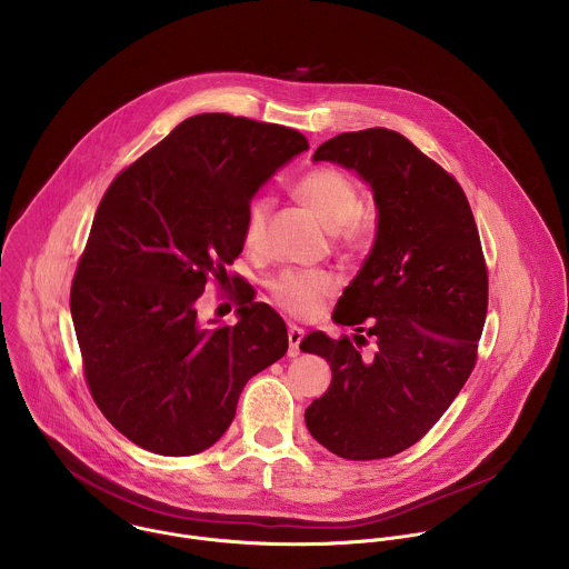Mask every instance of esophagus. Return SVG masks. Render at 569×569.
<instances>
[{
	"instance_id": "34e87169",
	"label": "esophagus",
	"mask_w": 569,
	"mask_h": 569,
	"mask_svg": "<svg viewBox=\"0 0 569 569\" xmlns=\"http://www.w3.org/2000/svg\"><path fill=\"white\" fill-rule=\"evenodd\" d=\"M302 336H305V331H302L300 327L289 325V356H291V358L300 356V342H302Z\"/></svg>"
}]
</instances>
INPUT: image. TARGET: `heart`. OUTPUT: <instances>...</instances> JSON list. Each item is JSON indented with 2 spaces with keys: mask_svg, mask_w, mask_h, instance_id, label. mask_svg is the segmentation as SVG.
Returning <instances> with one entry per match:
<instances>
[{
  "mask_svg": "<svg viewBox=\"0 0 569 569\" xmlns=\"http://www.w3.org/2000/svg\"><path fill=\"white\" fill-rule=\"evenodd\" d=\"M293 196L307 204L331 231H338V236L351 249H360L369 240L373 222L360 207L358 182L347 171L338 167H313L293 182ZM269 211L271 202L264 196L249 202L244 218L247 247L256 249L262 242ZM267 289L280 309L298 318H311L318 313L322 302L336 293L338 282L325 271L287 269L271 278Z\"/></svg>",
  "mask_w": 569,
  "mask_h": 569,
  "instance_id": "1",
  "label": "heart"
}]
</instances>
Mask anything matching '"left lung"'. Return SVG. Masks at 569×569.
<instances>
[{
  "label": "left lung",
  "instance_id": "1",
  "mask_svg": "<svg viewBox=\"0 0 569 569\" xmlns=\"http://www.w3.org/2000/svg\"><path fill=\"white\" fill-rule=\"evenodd\" d=\"M313 160L371 184L378 231L333 313L356 336L313 331L300 345L333 373L305 422L340 458H389L438 422L476 367L487 316L478 227L456 178L396 131L340 133ZM367 337L377 347L369 359L359 356Z\"/></svg>",
  "mask_w": 569,
  "mask_h": 569
}]
</instances>
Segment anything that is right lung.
I'll return each mask as SVG.
<instances>
[{"label": "right lung", "mask_w": 569, "mask_h": 569, "mask_svg": "<svg viewBox=\"0 0 569 569\" xmlns=\"http://www.w3.org/2000/svg\"><path fill=\"white\" fill-rule=\"evenodd\" d=\"M309 142L289 127L202 113L116 176L71 284L89 391L131 442L193 456L229 429L242 387L287 353L284 320L240 293L238 325L198 300L244 247L253 193ZM238 289V287H236Z\"/></svg>", "instance_id": "obj_1"}]
</instances>
